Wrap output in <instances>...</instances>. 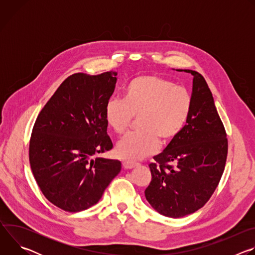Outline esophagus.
Instances as JSON below:
<instances>
[{
	"label": "esophagus",
	"mask_w": 255,
	"mask_h": 255,
	"mask_svg": "<svg viewBox=\"0 0 255 255\" xmlns=\"http://www.w3.org/2000/svg\"><path fill=\"white\" fill-rule=\"evenodd\" d=\"M123 167L125 169H131V168H134L135 166H137V163H134V162H130V161H124L122 163Z\"/></svg>",
	"instance_id": "34e87169"
}]
</instances>
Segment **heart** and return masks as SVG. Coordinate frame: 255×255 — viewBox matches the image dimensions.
Wrapping results in <instances>:
<instances>
[{
    "mask_svg": "<svg viewBox=\"0 0 255 255\" xmlns=\"http://www.w3.org/2000/svg\"><path fill=\"white\" fill-rule=\"evenodd\" d=\"M193 106L191 93L158 76H140L124 88L122 99H110L105 107L106 124L124 133L138 116L139 131L123 137L116 146L119 158L134 162L155 153L159 141L166 144L184 129Z\"/></svg>",
    "mask_w": 255,
    "mask_h": 255,
    "instance_id": "1",
    "label": "heart"
}]
</instances>
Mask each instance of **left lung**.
<instances>
[{
    "label": "left lung",
    "mask_w": 255,
    "mask_h": 255,
    "mask_svg": "<svg viewBox=\"0 0 255 255\" xmlns=\"http://www.w3.org/2000/svg\"><path fill=\"white\" fill-rule=\"evenodd\" d=\"M193 79V106L179 135L150 163L151 181L145 198L159 214L180 218L201 209L223 174L228 141L212 93L199 72Z\"/></svg>",
    "instance_id": "left-lung-1"
}]
</instances>
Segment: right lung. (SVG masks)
Here are the masks:
<instances>
[{"instance_id": "obj_1", "label": "right lung", "mask_w": 255, "mask_h": 255, "mask_svg": "<svg viewBox=\"0 0 255 255\" xmlns=\"http://www.w3.org/2000/svg\"><path fill=\"white\" fill-rule=\"evenodd\" d=\"M117 72L68 77L34 124L29 160L45 198L70 213L97 204L120 172L119 160L96 157L112 149L104 112Z\"/></svg>"}]
</instances>
